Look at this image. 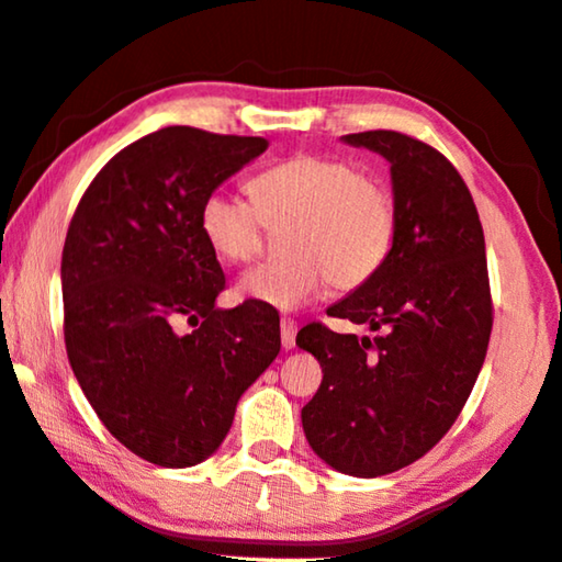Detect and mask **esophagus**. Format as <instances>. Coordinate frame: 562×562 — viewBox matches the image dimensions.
<instances>
[{
	"mask_svg": "<svg viewBox=\"0 0 562 562\" xmlns=\"http://www.w3.org/2000/svg\"><path fill=\"white\" fill-rule=\"evenodd\" d=\"M294 337H297V322L284 317L280 322V339H282V349H292L294 347Z\"/></svg>",
	"mask_w": 562,
	"mask_h": 562,
	"instance_id": "obj_1",
	"label": "esophagus"
}]
</instances>
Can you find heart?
I'll use <instances>...</instances> for the list:
<instances>
[{"instance_id": "1", "label": "heart", "mask_w": 562, "mask_h": 562, "mask_svg": "<svg viewBox=\"0 0 562 562\" xmlns=\"http://www.w3.org/2000/svg\"><path fill=\"white\" fill-rule=\"evenodd\" d=\"M252 198L217 188L201 205V233L217 258H258L265 227L280 233V262H265L235 284L237 300L300 310L327 288L351 292L384 268L396 237L389 188L349 160L294 156L252 180Z\"/></svg>"}]
</instances>
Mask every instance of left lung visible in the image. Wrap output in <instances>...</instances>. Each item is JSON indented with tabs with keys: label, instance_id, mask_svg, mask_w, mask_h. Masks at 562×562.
I'll use <instances>...</instances> for the list:
<instances>
[{
	"label": "left lung",
	"instance_id": "left-lung-1",
	"mask_svg": "<svg viewBox=\"0 0 562 562\" xmlns=\"http://www.w3.org/2000/svg\"><path fill=\"white\" fill-rule=\"evenodd\" d=\"M341 140L392 166L396 237L384 268L327 310L369 325L374 339L325 325L297 331L325 374L302 429L335 471L376 479L434 449L479 379L493 325L486 240L469 188L439 150L396 131Z\"/></svg>",
	"mask_w": 562,
	"mask_h": 562
}]
</instances>
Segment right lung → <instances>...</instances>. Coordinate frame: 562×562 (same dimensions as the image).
Here are the masks:
<instances>
[{
  "mask_svg": "<svg viewBox=\"0 0 562 562\" xmlns=\"http://www.w3.org/2000/svg\"><path fill=\"white\" fill-rule=\"evenodd\" d=\"M260 136L190 126L148 133L99 170L61 255L66 355L103 426L166 469L205 461L245 389L280 355L262 304L215 307L225 274L201 205L268 150ZM188 321L193 333H178Z\"/></svg>",
  "mask_w": 562,
  "mask_h": 562,
  "instance_id": "1",
  "label": "right lung"
}]
</instances>
